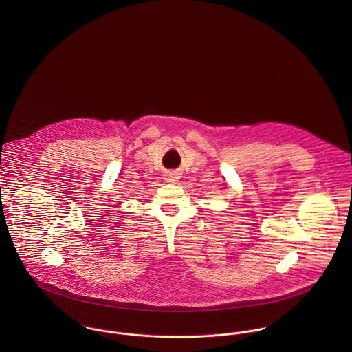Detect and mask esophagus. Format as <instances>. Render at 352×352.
Returning <instances> with one entry per match:
<instances>
[{
  "label": "esophagus",
  "mask_w": 352,
  "mask_h": 352,
  "mask_svg": "<svg viewBox=\"0 0 352 352\" xmlns=\"http://www.w3.org/2000/svg\"><path fill=\"white\" fill-rule=\"evenodd\" d=\"M164 176H165L166 183H172V184H176L179 182V179L182 177L177 170H168V172H165Z\"/></svg>",
  "instance_id": "esophagus-1"
}]
</instances>
